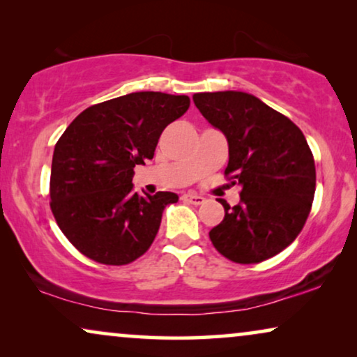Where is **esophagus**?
Here are the masks:
<instances>
[{
    "instance_id": "esophagus-1",
    "label": "esophagus",
    "mask_w": 357,
    "mask_h": 357,
    "mask_svg": "<svg viewBox=\"0 0 357 357\" xmlns=\"http://www.w3.org/2000/svg\"><path fill=\"white\" fill-rule=\"evenodd\" d=\"M183 199L192 204H203L204 203V197H202V195H197V193H185Z\"/></svg>"
}]
</instances>
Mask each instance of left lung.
Returning <instances> with one entry per match:
<instances>
[{"label": "left lung", "mask_w": 357, "mask_h": 357, "mask_svg": "<svg viewBox=\"0 0 357 357\" xmlns=\"http://www.w3.org/2000/svg\"><path fill=\"white\" fill-rule=\"evenodd\" d=\"M193 102L226 136V175L242 187L236 206L221 202L226 214L209 238L236 263L268 260L294 242L314 202L315 164L305 136L287 116L247 92H198Z\"/></svg>", "instance_id": "8db88e82"}]
</instances>
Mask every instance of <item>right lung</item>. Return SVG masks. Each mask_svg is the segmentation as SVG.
Returning a JSON list of instances; mask_svg holds the SVG:
<instances>
[{"mask_svg":"<svg viewBox=\"0 0 357 357\" xmlns=\"http://www.w3.org/2000/svg\"><path fill=\"white\" fill-rule=\"evenodd\" d=\"M188 107V96L131 92L81 112L58 139L50 206L82 255L126 265L151 247L164 208L178 195L135 193L133 169L154 158L160 133Z\"/></svg>","mask_w":357,"mask_h":357,"instance_id":"obj_1","label":"right lung"}]
</instances>
